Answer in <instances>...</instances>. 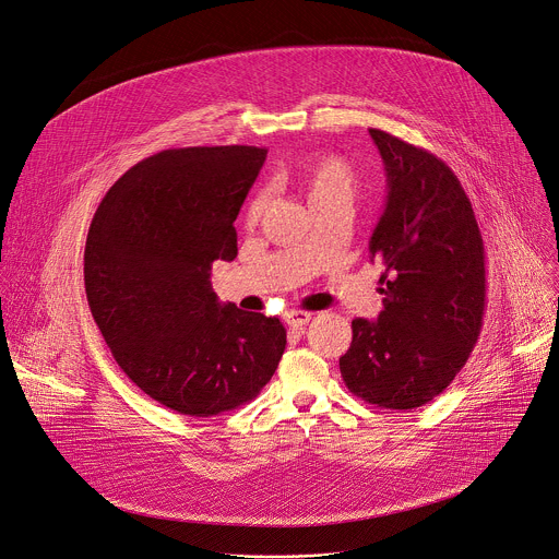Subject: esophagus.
<instances>
[{"label": "esophagus", "instance_id": "esophagus-1", "mask_svg": "<svg viewBox=\"0 0 559 559\" xmlns=\"http://www.w3.org/2000/svg\"><path fill=\"white\" fill-rule=\"evenodd\" d=\"M310 312H304V310H288L284 312V321L288 323V328H301L310 321Z\"/></svg>", "mask_w": 559, "mask_h": 559}]
</instances>
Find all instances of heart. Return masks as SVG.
<instances>
[{"label":"heart","mask_w":559,"mask_h":559,"mask_svg":"<svg viewBox=\"0 0 559 559\" xmlns=\"http://www.w3.org/2000/svg\"><path fill=\"white\" fill-rule=\"evenodd\" d=\"M295 187L306 198L312 211L328 204H348L359 191V176L355 167L340 156H321L306 163L295 174ZM269 206V193L255 191L245 206V225L255 227Z\"/></svg>","instance_id":"b5f03b06"}]
</instances>
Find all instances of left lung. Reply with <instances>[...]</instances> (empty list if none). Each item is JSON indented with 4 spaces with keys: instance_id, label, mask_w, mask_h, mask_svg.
I'll use <instances>...</instances> for the list:
<instances>
[{
    "instance_id": "obj_1",
    "label": "left lung",
    "mask_w": 559,
    "mask_h": 559,
    "mask_svg": "<svg viewBox=\"0 0 559 559\" xmlns=\"http://www.w3.org/2000/svg\"><path fill=\"white\" fill-rule=\"evenodd\" d=\"M385 165L388 202L370 240L385 271L377 321L353 319L340 359L353 394L377 407L414 409L467 364L487 306L485 245L456 174L431 152L370 130Z\"/></svg>"
}]
</instances>
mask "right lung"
<instances>
[{
  "label": "right lung",
  "instance_id": "obj_1",
  "mask_svg": "<svg viewBox=\"0 0 559 559\" xmlns=\"http://www.w3.org/2000/svg\"><path fill=\"white\" fill-rule=\"evenodd\" d=\"M264 147L158 152L109 187L87 231L92 317L121 370L160 405L215 416L253 401L286 348L277 317L219 304L215 260L238 255L234 222Z\"/></svg>",
  "mask_w": 559,
  "mask_h": 559
}]
</instances>
